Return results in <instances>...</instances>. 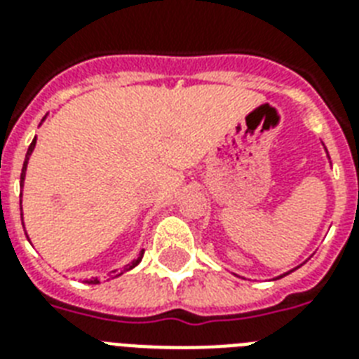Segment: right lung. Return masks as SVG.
I'll use <instances>...</instances> for the list:
<instances>
[{
  "instance_id": "1",
  "label": "right lung",
  "mask_w": 359,
  "mask_h": 359,
  "mask_svg": "<svg viewBox=\"0 0 359 359\" xmlns=\"http://www.w3.org/2000/svg\"><path fill=\"white\" fill-rule=\"evenodd\" d=\"M35 143H36V140H33L31 141V145H29V149H27V154H25V160H24V168H22V175H20V184L24 186V179H25V169H27V162H29V156H31V152H33V149H35ZM27 236V235H25ZM141 259H143V251H141L140 253V257H137V259H134V261L130 262V264H126V266H124V270H121V273L123 272H128V270H132V268L134 266H137V264H140L141 262ZM121 273H117V276H121ZM87 283H100V281H98V278H93L91 281H87Z\"/></svg>"
}]
</instances>
